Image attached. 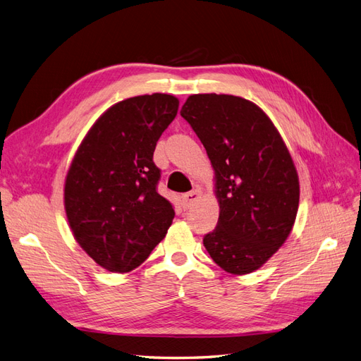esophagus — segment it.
<instances>
[{
  "instance_id": "1",
  "label": "esophagus",
  "mask_w": 361,
  "mask_h": 361,
  "mask_svg": "<svg viewBox=\"0 0 361 361\" xmlns=\"http://www.w3.org/2000/svg\"><path fill=\"white\" fill-rule=\"evenodd\" d=\"M200 194H202V192H200L199 190H194V191H191V192L183 194V195H182V200H180L183 209H190V207L200 199Z\"/></svg>"
}]
</instances>
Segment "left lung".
Listing matches in <instances>:
<instances>
[{
    "label": "left lung",
    "instance_id": "left-lung-1",
    "mask_svg": "<svg viewBox=\"0 0 361 361\" xmlns=\"http://www.w3.org/2000/svg\"><path fill=\"white\" fill-rule=\"evenodd\" d=\"M180 116L215 171L220 216L203 245L231 274L253 272L285 244L297 218L300 182L285 141L256 104L239 96L192 94Z\"/></svg>",
    "mask_w": 361,
    "mask_h": 361
}]
</instances>
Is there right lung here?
Listing matches in <instances>:
<instances>
[{"instance_id": "add662e5", "label": "right lung", "mask_w": 361, "mask_h": 361, "mask_svg": "<svg viewBox=\"0 0 361 361\" xmlns=\"http://www.w3.org/2000/svg\"><path fill=\"white\" fill-rule=\"evenodd\" d=\"M179 99L154 93L117 102L96 120L72 159L64 209L73 238L111 272L140 267L166 236L171 203L157 191L154 152Z\"/></svg>"}]
</instances>
